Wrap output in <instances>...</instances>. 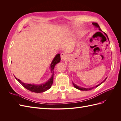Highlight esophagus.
<instances>
[{"instance_id": "34e87169", "label": "esophagus", "mask_w": 121, "mask_h": 121, "mask_svg": "<svg viewBox=\"0 0 121 121\" xmlns=\"http://www.w3.org/2000/svg\"><path fill=\"white\" fill-rule=\"evenodd\" d=\"M60 57H61V60H66L67 58V55L65 53L63 52L60 54Z\"/></svg>"}]
</instances>
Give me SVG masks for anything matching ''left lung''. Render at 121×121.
<instances>
[{"label":"left lung","instance_id":"obj_1","mask_svg":"<svg viewBox=\"0 0 121 121\" xmlns=\"http://www.w3.org/2000/svg\"><path fill=\"white\" fill-rule=\"evenodd\" d=\"M92 24H93V25L95 27L98 28V30H99L100 31H102L101 30V29L100 28L99 26L98 25V24L97 23H92ZM104 34L106 36H107V37L108 38V40L109 41V39H108V35H107V34H106V33H104ZM107 77L101 83H100V84H99L98 85H96V86H95V87H98V86H99V85H100V84H101L102 83H104V82L105 81L106 79H107ZM73 85H74V86L75 87V88H76V89H77L80 90H82V91H88V90H90L92 89L93 88H94L95 87H91V88H83V87H80V86H78V85H77L76 84H75V83H74L73 82Z\"/></svg>","mask_w":121,"mask_h":121}]
</instances>
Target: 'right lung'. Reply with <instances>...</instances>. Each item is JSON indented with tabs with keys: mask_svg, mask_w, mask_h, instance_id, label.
I'll return each instance as SVG.
<instances>
[{
	"mask_svg": "<svg viewBox=\"0 0 121 121\" xmlns=\"http://www.w3.org/2000/svg\"><path fill=\"white\" fill-rule=\"evenodd\" d=\"M60 53L57 54L54 58L53 59L52 63L50 64V69L52 73V75L51 76V78L47 81V82L44 83L43 84H28L24 83L22 81L19 79H17L16 77V79L17 81L21 84L23 87L25 88H26L28 90L31 91V92H34L35 93H41L45 92L46 90L50 89L52 87L53 80V75H54V69L57 63H60Z\"/></svg>",
	"mask_w": 121,
	"mask_h": 121,
	"instance_id": "add662e5",
	"label": "right lung"
}]
</instances>
